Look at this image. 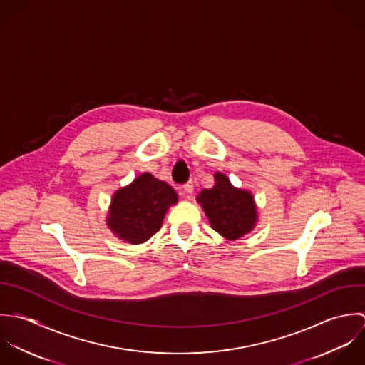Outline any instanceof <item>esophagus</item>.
<instances>
[{
	"mask_svg": "<svg viewBox=\"0 0 365 365\" xmlns=\"http://www.w3.org/2000/svg\"><path fill=\"white\" fill-rule=\"evenodd\" d=\"M193 189H195V186H193V182H192V180H189L187 183L183 185V190H185L186 195H192V193H193Z\"/></svg>",
	"mask_w": 365,
	"mask_h": 365,
	"instance_id": "34e87169",
	"label": "esophagus"
}]
</instances>
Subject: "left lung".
I'll use <instances>...</instances> for the list:
<instances>
[{
    "label": "left lung",
    "instance_id": "8db88e82",
    "mask_svg": "<svg viewBox=\"0 0 365 365\" xmlns=\"http://www.w3.org/2000/svg\"><path fill=\"white\" fill-rule=\"evenodd\" d=\"M197 202L202 205L212 228L230 241L252 231L258 221L251 192L234 187L221 172L215 173V186L203 189Z\"/></svg>",
    "mask_w": 365,
    "mask_h": 365
}]
</instances>
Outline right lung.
<instances>
[{
	"instance_id": "1",
	"label": "right lung",
	"mask_w": 365,
	"mask_h": 365,
	"mask_svg": "<svg viewBox=\"0 0 365 365\" xmlns=\"http://www.w3.org/2000/svg\"><path fill=\"white\" fill-rule=\"evenodd\" d=\"M176 203L172 186L145 172L114 193L106 221L120 240L143 244L162 227L168 209Z\"/></svg>"
}]
</instances>
